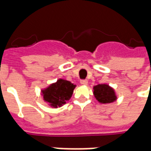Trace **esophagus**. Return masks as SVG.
I'll return each mask as SVG.
<instances>
[{
    "label": "esophagus",
    "mask_w": 151,
    "mask_h": 151,
    "mask_svg": "<svg viewBox=\"0 0 151 151\" xmlns=\"http://www.w3.org/2000/svg\"><path fill=\"white\" fill-rule=\"evenodd\" d=\"M81 84H82V85H84V86H86V85H87V84H88V82H87V80H81Z\"/></svg>",
    "instance_id": "1"
}]
</instances>
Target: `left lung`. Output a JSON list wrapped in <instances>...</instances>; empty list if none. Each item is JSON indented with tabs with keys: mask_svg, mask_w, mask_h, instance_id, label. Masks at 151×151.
Segmentation results:
<instances>
[{
	"mask_svg": "<svg viewBox=\"0 0 151 151\" xmlns=\"http://www.w3.org/2000/svg\"><path fill=\"white\" fill-rule=\"evenodd\" d=\"M94 95L101 104H110L116 99V95L114 90L107 84H99L95 86Z\"/></svg>",
	"mask_w": 151,
	"mask_h": 151,
	"instance_id": "1",
	"label": "left lung"
}]
</instances>
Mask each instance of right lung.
<instances>
[{"mask_svg":"<svg viewBox=\"0 0 151 151\" xmlns=\"http://www.w3.org/2000/svg\"><path fill=\"white\" fill-rule=\"evenodd\" d=\"M75 86L67 80L59 79L42 91L43 99L53 108L60 107L71 98Z\"/></svg>","mask_w":151,"mask_h":151,"instance_id":"1","label":"right lung"}]
</instances>
